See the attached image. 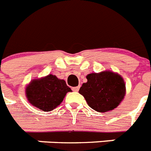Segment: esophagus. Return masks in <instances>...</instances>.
Segmentation results:
<instances>
[{"label":"esophagus","instance_id":"obj_1","mask_svg":"<svg viewBox=\"0 0 151 151\" xmlns=\"http://www.w3.org/2000/svg\"><path fill=\"white\" fill-rule=\"evenodd\" d=\"M78 89H79V86H76V87H73V90L74 92H78Z\"/></svg>","mask_w":151,"mask_h":151}]
</instances>
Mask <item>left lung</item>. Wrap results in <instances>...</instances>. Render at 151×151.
<instances>
[{
    "label": "left lung",
    "mask_w": 151,
    "mask_h": 151,
    "mask_svg": "<svg viewBox=\"0 0 151 151\" xmlns=\"http://www.w3.org/2000/svg\"><path fill=\"white\" fill-rule=\"evenodd\" d=\"M78 93L84 96L89 107L99 113L111 111L120 104L126 94L123 77L113 71L105 70L86 76Z\"/></svg>",
    "instance_id": "obj_1"
}]
</instances>
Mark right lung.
<instances>
[{"label":"right lung","instance_id":"right-lung-1","mask_svg":"<svg viewBox=\"0 0 151 151\" xmlns=\"http://www.w3.org/2000/svg\"><path fill=\"white\" fill-rule=\"evenodd\" d=\"M68 92L72 89L65 81L52 74L32 79L25 88L28 103L45 112L52 111L60 105Z\"/></svg>","mask_w":151,"mask_h":151}]
</instances>
